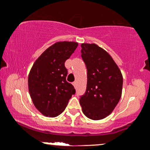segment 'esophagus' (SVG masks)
Returning <instances> with one entry per match:
<instances>
[{
	"label": "esophagus",
	"mask_w": 150,
	"mask_h": 150,
	"mask_svg": "<svg viewBox=\"0 0 150 150\" xmlns=\"http://www.w3.org/2000/svg\"><path fill=\"white\" fill-rule=\"evenodd\" d=\"M72 84H73V86H74V87L75 88L76 86H77V81H74V82H73Z\"/></svg>",
	"instance_id": "obj_1"
}]
</instances>
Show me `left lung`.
Masks as SVG:
<instances>
[{"label": "left lung", "instance_id": "obj_1", "mask_svg": "<svg viewBox=\"0 0 150 150\" xmlns=\"http://www.w3.org/2000/svg\"><path fill=\"white\" fill-rule=\"evenodd\" d=\"M81 57L87 69V84L79 102L87 118L98 120L112 113L122 96L123 77L110 54L95 44H82Z\"/></svg>", "mask_w": 150, "mask_h": 150}]
</instances>
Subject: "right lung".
Segmentation results:
<instances>
[{"instance_id": "obj_1", "label": "right lung", "mask_w": 150, "mask_h": 150, "mask_svg": "<svg viewBox=\"0 0 150 150\" xmlns=\"http://www.w3.org/2000/svg\"><path fill=\"white\" fill-rule=\"evenodd\" d=\"M78 46L75 42H58L35 60L28 75V90L35 107L43 115L56 117L67 106L74 87L66 81L65 61Z\"/></svg>"}]
</instances>
